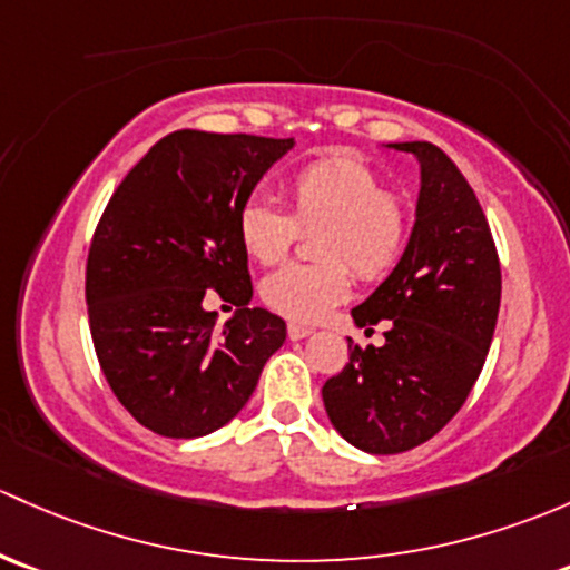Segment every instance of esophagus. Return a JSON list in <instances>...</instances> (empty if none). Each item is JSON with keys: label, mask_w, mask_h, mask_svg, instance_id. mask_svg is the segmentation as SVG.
I'll return each instance as SVG.
<instances>
[{"label": "esophagus", "mask_w": 570, "mask_h": 570, "mask_svg": "<svg viewBox=\"0 0 570 570\" xmlns=\"http://www.w3.org/2000/svg\"><path fill=\"white\" fill-rule=\"evenodd\" d=\"M286 333H289L292 341H301V338H305V335H311L314 331H311V327H305V325H297V322H289V325H286Z\"/></svg>", "instance_id": "obj_1"}]
</instances>
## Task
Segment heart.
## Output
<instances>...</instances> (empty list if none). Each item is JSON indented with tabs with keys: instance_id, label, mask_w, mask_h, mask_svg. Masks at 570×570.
I'll list each match as a JSON object with an SVG mask.
<instances>
[{
	"instance_id": "b5f03b06",
	"label": "heart",
	"mask_w": 570,
	"mask_h": 570,
	"mask_svg": "<svg viewBox=\"0 0 570 570\" xmlns=\"http://www.w3.org/2000/svg\"><path fill=\"white\" fill-rule=\"evenodd\" d=\"M292 213L250 196L237 215L239 243L262 265L286 259L301 229H320L314 254L325 262L289 265L262 281V301L295 322H320L352 292V269L382 278L399 265L412 232L404 196L382 188L374 166L352 155L314 160L286 183Z\"/></svg>"
}]
</instances>
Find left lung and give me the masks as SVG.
Listing matches in <instances>:
<instances>
[{
  "instance_id": "obj_1",
  "label": "left lung",
  "mask_w": 570,
  "mask_h": 570,
  "mask_svg": "<svg viewBox=\"0 0 570 570\" xmlns=\"http://www.w3.org/2000/svg\"><path fill=\"white\" fill-rule=\"evenodd\" d=\"M391 147L421 164L415 226L393 273L352 308L357 327L387 320L385 344L350 338V363L322 387L335 431L380 456L423 445L461 410L502 292L489 220L459 166L429 141Z\"/></svg>"
}]
</instances>
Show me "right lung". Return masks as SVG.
<instances>
[{"label":"right lung","mask_w":570,"mask_h":570,"mask_svg":"<svg viewBox=\"0 0 570 570\" xmlns=\"http://www.w3.org/2000/svg\"><path fill=\"white\" fill-rule=\"evenodd\" d=\"M295 139L175 130L119 183L87 259L89 331L119 404L144 429L194 440L248 404L286 322L254 297L237 215ZM215 288L238 305L218 328Z\"/></svg>","instance_id":"add662e5"}]
</instances>
